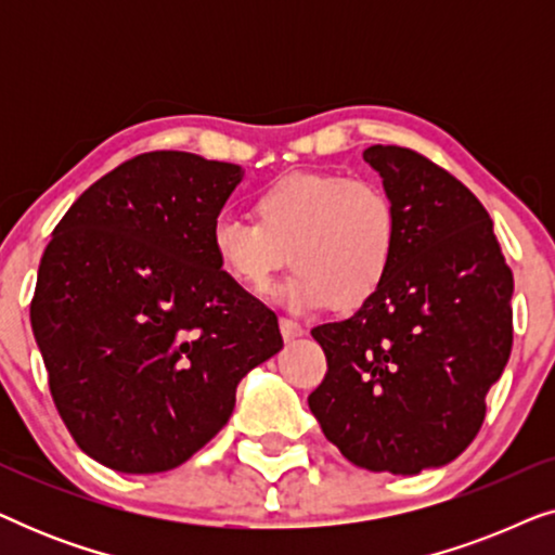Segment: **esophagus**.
Here are the masks:
<instances>
[{"label":"esophagus","instance_id":"34e87169","mask_svg":"<svg viewBox=\"0 0 555 555\" xmlns=\"http://www.w3.org/2000/svg\"><path fill=\"white\" fill-rule=\"evenodd\" d=\"M280 333H283L285 340H293V338H300L306 331H302V325L295 323L293 318H280Z\"/></svg>","mask_w":555,"mask_h":555}]
</instances>
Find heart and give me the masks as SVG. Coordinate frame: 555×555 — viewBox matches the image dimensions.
Wrapping results in <instances>:
<instances>
[{"mask_svg":"<svg viewBox=\"0 0 555 555\" xmlns=\"http://www.w3.org/2000/svg\"><path fill=\"white\" fill-rule=\"evenodd\" d=\"M253 217L222 215L209 232L222 272L249 293H268L291 262L280 291L287 308L356 310L382 291L399 247L391 196L369 179L300 171L272 181L253 199Z\"/></svg>","mask_w":555,"mask_h":555,"instance_id":"heart-1","label":"heart"}]
</instances>
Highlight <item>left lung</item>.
<instances>
[{"label": "left lung", "instance_id": "8db88e82", "mask_svg": "<svg viewBox=\"0 0 555 555\" xmlns=\"http://www.w3.org/2000/svg\"><path fill=\"white\" fill-rule=\"evenodd\" d=\"M363 162L397 207V257L366 306L310 331L328 371L308 406L353 465L416 475L482 427L513 348V272L488 209L450 171L401 146Z\"/></svg>", "mask_w": 555, "mask_h": 555}]
</instances>
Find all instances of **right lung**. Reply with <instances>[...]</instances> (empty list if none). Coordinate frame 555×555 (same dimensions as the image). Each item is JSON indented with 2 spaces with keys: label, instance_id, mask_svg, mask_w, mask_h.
<instances>
[{
  "label": "right lung",
  "instance_id": "obj_1",
  "mask_svg": "<svg viewBox=\"0 0 555 555\" xmlns=\"http://www.w3.org/2000/svg\"><path fill=\"white\" fill-rule=\"evenodd\" d=\"M240 181L237 164L151 151L52 232L29 321L65 427L105 467H179L230 420L242 376L283 348L278 315L211 253Z\"/></svg>",
  "mask_w": 555,
  "mask_h": 555
}]
</instances>
